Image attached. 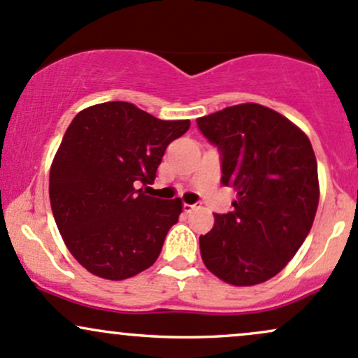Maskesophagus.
Returning <instances> with one entry per match:
<instances>
[{"label":"esophagus","mask_w":358,"mask_h":358,"mask_svg":"<svg viewBox=\"0 0 358 358\" xmlns=\"http://www.w3.org/2000/svg\"><path fill=\"white\" fill-rule=\"evenodd\" d=\"M194 209H195L194 203H183V210L185 212H192Z\"/></svg>","instance_id":"obj_1"}]
</instances>
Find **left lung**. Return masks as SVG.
<instances>
[{"instance_id": "left-lung-1", "label": "left lung", "mask_w": 358, "mask_h": 358, "mask_svg": "<svg viewBox=\"0 0 358 358\" xmlns=\"http://www.w3.org/2000/svg\"><path fill=\"white\" fill-rule=\"evenodd\" d=\"M221 155V183L238 192L234 210L215 214L200 236L207 268L227 284L255 285L280 272L311 231L317 163L308 136L284 115L243 103L200 117Z\"/></svg>"}]
</instances>
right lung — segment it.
Returning <instances> with one entry per match:
<instances>
[{
	"label": "right lung",
	"mask_w": 358,
	"mask_h": 358,
	"mask_svg": "<svg viewBox=\"0 0 358 358\" xmlns=\"http://www.w3.org/2000/svg\"><path fill=\"white\" fill-rule=\"evenodd\" d=\"M190 120H159L127 101L81 110L50 166L49 197L57 229L88 272L124 280L158 260L182 214V200L149 197L171 141Z\"/></svg>",
	"instance_id": "1"
}]
</instances>
